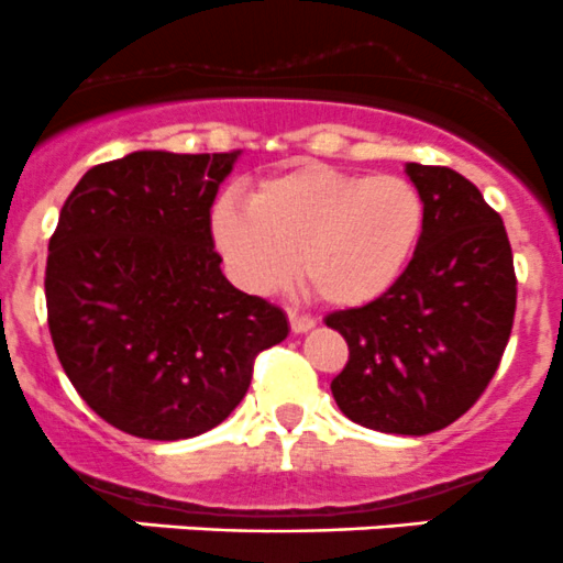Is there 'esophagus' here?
Masks as SVG:
<instances>
[{
	"instance_id": "34e87169",
	"label": "esophagus",
	"mask_w": 563,
	"mask_h": 563,
	"mask_svg": "<svg viewBox=\"0 0 563 563\" xmlns=\"http://www.w3.org/2000/svg\"><path fill=\"white\" fill-rule=\"evenodd\" d=\"M314 325H317L314 317L298 314V311H289V328H292L295 333H306V331H311Z\"/></svg>"
}]
</instances>
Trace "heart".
<instances>
[{"label":"heart","mask_w":563,"mask_h":563,"mask_svg":"<svg viewBox=\"0 0 563 563\" xmlns=\"http://www.w3.org/2000/svg\"><path fill=\"white\" fill-rule=\"evenodd\" d=\"M210 241L249 292H276L295 274L325 303L383 298L413 263L427 227L424 194L402 175L306 164L265 177L210 208Z\"/></svg>","instance_id":"b5f03b06"}]
</instances>
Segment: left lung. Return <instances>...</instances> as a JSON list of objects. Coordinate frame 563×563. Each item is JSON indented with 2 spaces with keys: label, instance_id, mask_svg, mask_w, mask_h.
Here are the masks:
<instances>
[{
  "label": "left lung",
  "instance_id": "1",
  "mask_svg": "<svg viewBox=\"0 0 563 563\" xmlns=\"http://www.w3.org/2000/svg\"><path fill=\"white\" fill-rule=\"evenodd\" d=\"M427 202L413 263L383 298L333 311L350 361L331 383L350 421L430 435L482 397L515 322L517 279L500 216L449 166H405Z\"/></svg>",
  "mask_w": 563,
  "mask_h": 563
}]
</instances>
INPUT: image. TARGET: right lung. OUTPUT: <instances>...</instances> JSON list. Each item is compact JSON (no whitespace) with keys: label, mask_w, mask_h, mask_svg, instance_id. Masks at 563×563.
I'll list each match as a JSON object with an SVG mask.
<instances>
[{"label":"right lung","mask_w":563,"mask_h":563,"mask_svg":"<svg viewBox=\"0 0 563 563\" xmlns=\"http://www.w3.org/2000/svg\"><path fill=\"white\" fill-rule=\"evenodd\" d=\"M235 153L136 150L76 183L48 241V331L79 397L147 441L202 435L287 339L279 306L221 274L210 208Z\"/></svg>","instance_id":"add662e5"}]
</instances>
